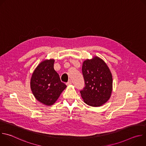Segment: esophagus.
Segmentation results:
<instances>
[{
    "mask_svg": "<svg viewBox=\"0 0 146 146\" xmlns=\"http://www.w3.org/2000/svg\"><path fill=\"white\" fill-rule=\"evenodd\" d=\"M72 81L70 80H69V81L66 83V85H67V86H69V85L72 84Z\"/></svg>",
    "mask_w": 146,
    "mask_h": 146,
    "instance_id": "esophagus-1",
    "label": "esophagus"
}]
</instances>
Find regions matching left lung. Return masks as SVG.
<instances>
[{
  "label": "left lung",
  "mask_w": 146,
  "mask_h": 146,
  "mask_svg": "<svg viewBox=\"0 0 146 146\" xmlns=\"http://www.w3.org/2000/svg\"><path fill=\"white\" fill-rule=\"evenodd\" d=\"M82 72L86 87L80 91L87 105L100 107L110 99L113 90V76L106 62L98 56L82 63Z\"/></svg>",
  "instance_id": "1"
}]
</instances>
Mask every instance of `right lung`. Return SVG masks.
Masks as SVG:
<instances>
[{"mask_svg":"<svg viewBox=\"0 0 146 146\" xmlns=\"http://www.w3.org/2000/svg\"><path fill=\"white\" fill-rule=\"evenodd\" d=\"M54 59L41 61L32 73L31 88L35 98L46 106L55 103L66 86L54 69Z\"/></svg>","mask_w":146,"mask_h":146,"instance_id":"obj_1","label":"right lung"}]
</instances>
